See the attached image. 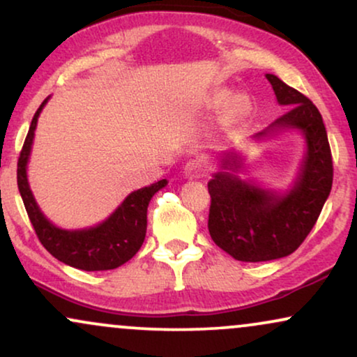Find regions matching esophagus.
<instances>
[{
    "label": "esophagus",
    "mask_w": 357,
    "mask_h": 357,
    "mask_svg": "<svg viewBox=\"0 0 357 357\" xmlns=\"http://www.w3.org/2000/svg\"><path fill=\"white\" fill-rule=\"evenodd\" d=\"M185 175L188 178H200L206 174L208 170V162L203 159V157L197 155L193 159H190L187 164H185Z\"/></svg>",
    "instance_id": "1"
}]
</instances>
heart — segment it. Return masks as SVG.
Segmentation results:
<instances>
[{
  "mask_svg": "<svg viewBox=\"0 0 357 357\" xmlns=\"http://www.w3.org/2000/svg\"><path fill=\"white\" fill-rule=\"evenodd\" d=\"M226 100H228V93L216 95L215 96V105L216 106L223 105ZM241 111H243V100H241V98H233V100H231V103H229V114H233V116H236V114H239Z\"/></svg>",
  "mask_w": 357,
  "mask_h": 357,
  "instance_id": "1",
  "label": "heart"
}]
</instances>
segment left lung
<instances>
[{"label": "left lung", "instance_id": "obj_1", "mask_svg": "<svg viewBox=\"0 0 357 357\" xmlns=\"http://www.w3.org/2000/svg\"><path fill=\"white\" fill-rule=\"evenodd\" d=\"M277 101L290 109L257 136L279 128H298L307 137V157L295 187L277 197L218 172L208 182L211 197L208 231L218 248L243 262L274 261L297 251L317 223L333 185V157L323 118L312 101L280 78L267 73ZM225 165L238 169L231 154Z\"/></svg>", "mask_w": 357, "mask_h": 357}]
</instances>
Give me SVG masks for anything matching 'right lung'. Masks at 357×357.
Here are the masks:
<instances>
[{"instance_id": "add662e5", "label": "right lung", "mask_w": 357, "mask_h": 357, "mask_svg": "<svg viewBox=\"0 0 357 357\" xmlns=\"http://www.w3.org/2000/svg\"><path fill=\"white\" fill-rule=\"evenodd\" d=\"M45 103L47 100H44L39 109L36 111L26 141L22 144L20 159H17V188H20L32 228L40 244L55 259L67 266L88 272L116 269L141 249L147 229V206L154 193L167 185V180H159L149 187L132 192L121 203V206L96 228L82 231L55 228L40 213L26 177V165L29 159L32 139H34L37 118Z\"/></svg>"}]
</instances>
